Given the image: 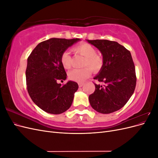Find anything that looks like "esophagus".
I'll use <instances>...</instances> for the list:
<instances>
[{"mask_svg":"<svg viewBox=\"0 0 158 158\" xmlns=\"http://www.w3.org/2000/svg\"><path fill=\"white\" fill-rule=\"evenodd\" d=\"M83 85H84V83H79V84H78V86H79L80 88L82 87Z\"/></svg>","mask_w":158,"mask_h":158,"instance_id":"obj_1","label":"esophagus"}]
</instances>
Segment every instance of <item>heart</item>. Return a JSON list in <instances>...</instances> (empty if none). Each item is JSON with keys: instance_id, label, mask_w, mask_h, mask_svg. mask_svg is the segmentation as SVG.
Here are the masks:
<instances>
[{"instance_id": "heart-1", "label": "heart", "mask_w": 158, "mask_h": 158, "mask_svg": "<svg viewBox=\"0 0 158 158\" xmlns=\"http://www.w3.org/2000/svg\"><path fill=\"white\" fill-rule=\"evenodd\" d=\"M73 51L84 56L83 66H88L93 72H98L102 69L103 65L102 59L96 55V50L89 44L84 43L75 46ZM60 63L63 68L69 69L70 68L72 63V57L69 52L64 51L61 55ZM91 74V71L89 68L75 69L69 73V78L76 82H83Z\"/></svg>"}]
</instances>
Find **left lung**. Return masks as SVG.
Segmentation results:
<instances>
[{"mask_svg":"<svg viewBox=\"0 0 158 158\" xmlns=\"http://www.w3.org/2000/svg\"><path fill=\"white\" fill-rule=\"evenodd\" d=\"M86 41L102 55V67L94 79L105 84H95V92L89 96L91 106L103 114L118 111L127 103L136 87L135 66L131 52L116 41Z\"/></svg>","mask_w":158,"mask_h":158,"instance_id":"obj_1","label":"left lung"}]
</instances>
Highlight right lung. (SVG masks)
<instances>
[{"label":"right lung","mask_w":158,"mask_h":158,"mask_svg":"<svg viewBox=\"0 0 158 158\" xmlns=\"http://www.w3.org/2000/svg\"><path fill=\"white\" fill-rule=\"evenodd\" d=\"M81 40L51 38L40 43L27 58L26 71L28 94L37 106L48 113L58 114L68 110L73 102L78 84L68 81L60 56L69 47Z\"/></svg>","instance_id":"add662e5"}]
</instances>
